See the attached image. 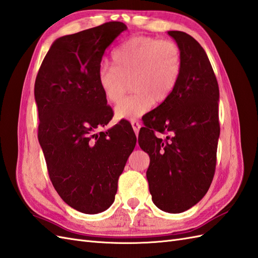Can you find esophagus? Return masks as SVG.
I'll list each match as a JSON object with an SVG mask.
<instances>
[{"mask_svg": "<svg viewBox=\"0 0 258 258\" xmlns=\"http://www.w3.org/2000/svg\"><path fill=\"white\" fill-rule=\"evenodd\" d=\"M131 125H133V129H134V131H135V134L138 136V134H139L140 127H141L140 122H139V121H136V120H134V121H131Z\"/></svg>", "mask_w": 258, "mask_h": 258, "instance_id": "esophagus-1", "label": "esophagus"}]
</instances>
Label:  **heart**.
I'll list each match as a JSON object with an SVG mask.
<instances>
[{
    "label": "heart",
    "instance_id": "obj_1",
    "mask_svg": "<svg viewBox=\"0 0 258 258\" xmlns=\"http://www.w3.org/2000/svg\"><path fill=\"white\" fill-rule=\"evenodd\" d=\"M112 66L102 64L97 83L104 97L117 104L131 82L133 95L115 109L117 119L134 121L148 112L155 103L172 96L183 70V54L177 43L154 37H134L111 54Z\"/></svg>",
    "mask_w": 258,
    "mask_h": 258
}]
</instances>
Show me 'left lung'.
<instances>
[{"label":"left lung","instance_id":"1","mask_svg":"<svg viewBox=\"0 0 258 258\" xmlns=\"http://www.w3.org/2000/svg\"><path fill=\"white\" fill-rule=\"evenodd\" d=\"M167 34L181 50L183 70L172 96L143 120L139 146L150 156L147 178L154 205L179 213L203 199L215 175L219 86L199 42L184 31ZM155 132L167 138L161 140Z\"/></svg>","mask_w":258,"mask_h":258}]
</instances>
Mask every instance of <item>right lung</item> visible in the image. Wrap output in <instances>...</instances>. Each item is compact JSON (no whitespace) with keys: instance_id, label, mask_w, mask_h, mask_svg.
I'll return each instance as SVG.
<instances>
[{"instance_id":"obj_1","label":"right lung","mask_w":258,"mask_h":258,"mask_svg":"<svg viewBox=\"0 0 258 258\" xmlns=\"http://www.w3.org/2000/svg\"><path fill=\"white\" fill-rule=\"evenodd\" d=\"M125 29L123 23L109 22L60 37L35 82L38 140L50 180L67 205L87 215L114 203L118 178L137 142L128 121L96 134L114 115L97 71L106 48Z\"/></svg>"}]
</instances>
